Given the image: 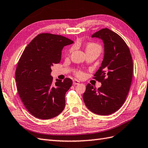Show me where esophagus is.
<instances>
[{
    "instance_id": "obj_1",
    "label": "esophagus",
    "mask_w": 148,
    "mask_h": 148,
    "mask_svg": "<svg viewBox=\"0 0 148 148\" xmlns=\"http://www.w3.org/2000/svg\"><path fill=\"white\" fill-rule=\"evenodd\" d=\"M79 84V81L77 79H74L73 80V84L74 85H77V84Z\"/></svg>"
}]
</instances>
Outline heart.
Here are the masks:
<instances>
[{
	"mask_svg": "<svg viewBox=\"0 0 148 148\" xmlns=\"http://www.w3.org/2000/svg\"><path fill=\"white\" fill-rule=\"evenodd\" d=\"M101 46L98 45V43H90L87 45L86 47V52H88V51H91L92 50H98L99 51H101ZM77 77H82L83 75V73H82L81 71H77L75 73Z\"/></svg>",
	"mask_w": 148,
	"mask_h": 148,
	"instance_id": "b5f03b06",
	"label": "heart"
}]
</instances>
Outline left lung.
Wrapping results in <instances>:
<instances>
[{"instance_id":"obj_1","label":"left lung","mask_w":148,"mask_h":148,"mask_svg":"<svg viewBox=\"0 0 148 148\" xmlns=\"http://www.w3.org/2000/svg\"><path fill=\"white\" fill-rule=\"evenodd\" d=\"M91 37L98 38L104 43L103 60L94 75L101 86L97 90L88 84L82 97L91 112L110 115L121 107L128 95L132 79V58L124 40L112 30L101 29Z\"/></svg>"}]
</instances>
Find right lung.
I'll return each mask as SVG.
<instances>
[{
    "mask_svg": "<svg viewBox=\"0 0 148 148\" xmlns=\"http://www.w3.org/2000/svg\"><path fill=\"white\" fill-rule=\"evenodd\" d=\"M73 41L61 35L42 33L27 45L16 71L17 89L28 112L40 119H50L64 110L65 95L73 84L66 78L53 83L51 67L59 63L63 48Z\"/></svg>",
    "mask_w": 148,
    "mask_h": 148,
    "instance_id": "obj_1",
    "label": "right lung"
}]
</instances>
